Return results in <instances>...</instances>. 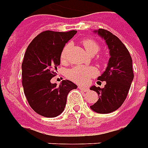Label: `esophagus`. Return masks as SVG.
I'll list each match as a JSON object with an SVG mask.
<instances>
[{
	"instance_id": "1",
	"label": "esophagus",
	"mask_w": 148,
	"mask_h": 148,
	"mask_svg": "<svg viewBox=\"0 0 148 148\" xmlns=\"http://www.w3.org/2000/svg\"><path fill=\"white\" fill-rule=\"evenodd\" d=\"M78 88L79 89V90H83V91H84V92H86V91H88V90H89V88H88V87H82V86H79Z\"/></svg>"
}]
</instances>
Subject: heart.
<instances>
[{
    "label": "heart",
    "instance_id": "b5f03b06",
    "mask_svg": "<svg viewBox=\"0 0 148 148\" xmlns=\"http://www.w3.org/2000/svg\"><path fill=\"white\" fill-rule=\"evenodd\" d=\"M82 44L84 46L87 53H89L90 54H95L99 51V44L94 39H90V38L84 39L82 41ZM68 49H69V46H64L61 52V59L64 62L66 61L67 59ZM96 74L97 71L94 67H86L82 66V65H76L70 69L67 72L68 77L73 81L79 84H86L90 79L95 76Z\"/></svg>",
    "mask_w": 148,
    "mask_h": 148
}]
</instances>
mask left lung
Instances as JSON below:
<instances>
[{"mask_svg":"<svg viewBox=\"0 0 148 148\" xmlns=\"http://www.w3.org/2000/svg\"><path fill=\"white\" fill-rule=\"evenodd\" d=\"M96 32L106 40L110 58L106 71L98 77L100 81H106L105 87H90L99 97L90 108L99 114H109L117 110L128 95L134 77L132 60L126 46L116 35L105 29H99Z\"/></svg>","mask_w":148,"mask_h":148,"instance_id":"obj_1","label":"left lung"}]
</instances>
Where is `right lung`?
Here are the masks:
<instances>
[{
	"label": "right lung",
	"mask_w": 148,
	"mask_h": 148,
	"mask_svg": "<svg viewBox=\"0 0 148 148\" xmlns=\"http://www.w3.org/2000/svg\"><path fill=\"white\" fill-rule=\"evenodd\" d=\"M76 31L58 32L45 31L32 40L22 63V84L29 105L37 114L46 117L60 115L66 105L67 95L77 86L63 80L59 86L51 84L61 54L68 41Z\"/></svg>",
	"instance_id": "right-lung-1"
}]
</instances>
